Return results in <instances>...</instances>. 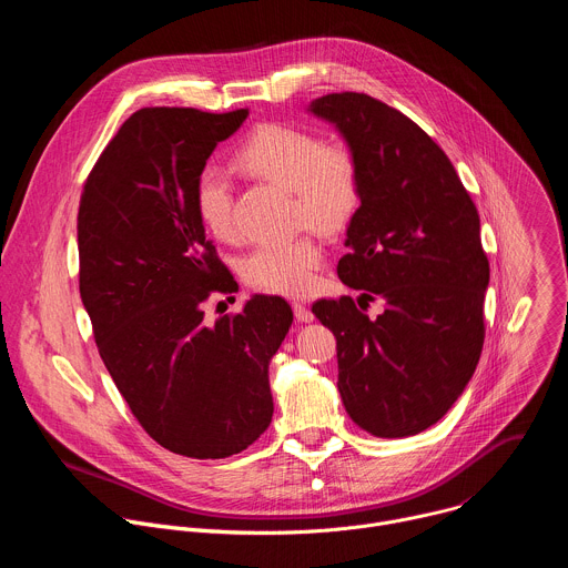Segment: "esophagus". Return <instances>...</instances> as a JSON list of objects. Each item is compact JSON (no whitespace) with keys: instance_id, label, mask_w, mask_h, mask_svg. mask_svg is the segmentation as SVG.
Segmentation results:
<instances>
[{"instance_id":"obj_1","label":"esophagus","mask_w":568,"mask_h":568,"mask_svg":"<svg viewBox=\"0 0 568 568\" xmlns=\"http://www.w3.org/2000/svg\"><path fill=\"white\" fill-rule=\"evenodd\" d=\"M294 316H296L301 323H307V321L314 318L312 310H310L307 305H303V303H294Z\"/></svg>"}]
</instances>
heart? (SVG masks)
Segmentation results:
<instances>
[{"label":"heart","mask_w":568,"mask_h":568,"mask_svg":"<svg viewBox=\"0 0 568 568\" xmlns=\"http://www.w3.org/2000/svg\"><path fill=\"white\" fill-rule=\"evenodd\" d=\"M235 169L292 193L298 226L321 233L344 231L359 211L362 166L346 141H323L314 130L290 123H263L235 150ZM204 229L217 240L237 233L233 193L222 173L206 169L193 189ZM323 250L312 233L283 245H263L245 261V281L265 292L303 294L318 270Z\"/></svg>","instance_id":"1"}]
</instances>
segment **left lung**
<instances>
[{
  "mask_svg": "<svg viewBox=\"0 0 568 568\" xmlns=\"http://www.w3.org/2000/svg\"><path fill=\"white\" fill-rule=\"evenodd\" d=\"M310 110L339 128L362 166L351 252L337 265L362 296L318 298L312 312L337 339L353 423L377 438L414 436L452 409L483 351L490 263L478 211L443 148L395 108L339 92ZM375 297L385 312L368 320L358 308Z\"/></svg>",
  "mask_w": 568,
  "mask_h": 568,
  "instance_id": "left-lung-1",
  "label": "left lung"
}]
</instances>
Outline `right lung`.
<instances>
[{
	"instance_id": "right-lung-1",
	"label": "right lung",
	"mask_w": 568,
	"mask_h": 568,
	"mask_svg": "<svg viewBox=\"0 0 568 568\" xmlns=\"http://www.w3.org/2000/svg\"><path fill=\"white\" fill-rule=\"evenodd\" d=\"M250 110H136L105 145L78 206V287L99 355L145 434L173 454L226 458L270 427L267 366L292 326L258 294L206 323L211 294L237 292L206 237L193 189L217 141Z\"/></svg>"
}]
</instances>
